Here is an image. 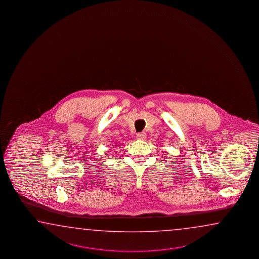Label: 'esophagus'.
I'll return each instance as SVG.
<instances>
[{
	"label": "esophagus",
	"instance_id": "1",
	"mask_svg": "<svg viewBox=\"0 0 259 259\" xmlns=\"http://www.w3.org/2000/svg\"><path fill=\"white\" fill-rule=\"evenodd\" d=\"M137 139H139V140H144L145 138H146V133L145 132H139V133H137Z\"/></svg>",
	"mask_w": 259,
	"mask_h": 259
}]
</instances>
